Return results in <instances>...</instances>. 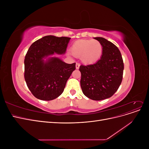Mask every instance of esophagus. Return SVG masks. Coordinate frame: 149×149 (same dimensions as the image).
Returning a JSON list of instances; mask_svg holds the SVG:
<instances>
[{
	"instance_id": "34e87169",
	"label": "esophagus",
	"mask_w": 149,
	"mask_h": 149,
	"mask_svg": "<svg viewBox=\"0 0 149 149\" xmlns=\"http://www.w3.org/2000/svg\"><path fill=\"white\" fill-rule=\"evenodd\" d=\"M79 66H80V64L79 63H76V69H79Z\"/></svg>"
}]
</instances>
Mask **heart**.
<instances>
[{
  "label": "heart",
  "instance_id": "heart-1",
  "mask_svg": "<svg viewBox=\"0 0 149 149\" xmlns=\"http://www.w3.org/2000/svg\"><path fill=\"white\" fill-rule=\"evenodd\" d=\"M71 54L76 58H81L84 63H93L100 59L102 47L97 40H80L75 42L71 48Z\"/></svg>",
  "mask_w": 149,
  "mask_h": 149
}]
</instances>
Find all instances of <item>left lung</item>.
Wrapping results in <instances>:
<instances>
[{
  "instance_id": "obj_1",
  "label": "left lung",
  "mask_w": 149,
  "mask_h": 149,
  "mask_svg": "<svg viewBox=\"0 0 149 149\" xmlns=\"http://www.w3.org/2000/svg\"><path fill=\"white\" fill-rule=\"evenodd\" d=\"M94 39L101 43L102 55L96 63L80 66V84L86 96L100 101L111 97L119 88L123 81L124 62L114 44L102 37Z\"/></svg>"
}]
</instances>
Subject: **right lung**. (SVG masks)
Instances as JSON below:
<instances>
[{
	"mask_svg": "<svg viewBox=\"0 0 149 149\" xmlns=\"http://www.w3.org/2000/svg\"><path fill=\"white\" fill-rule=\"evenodd\" d=\"M70 39L47 35L30 47L24 60V78L30 91L38 100L51 101L60 96L76 69L75 63L68 64L58 58L43 60L55 53L64 54Z\"/></svg>",
	"mask_w": 149,
	"mask_h": 149,
	"instance_id": "1",
	"label": "right lung"
}]
</instances>
